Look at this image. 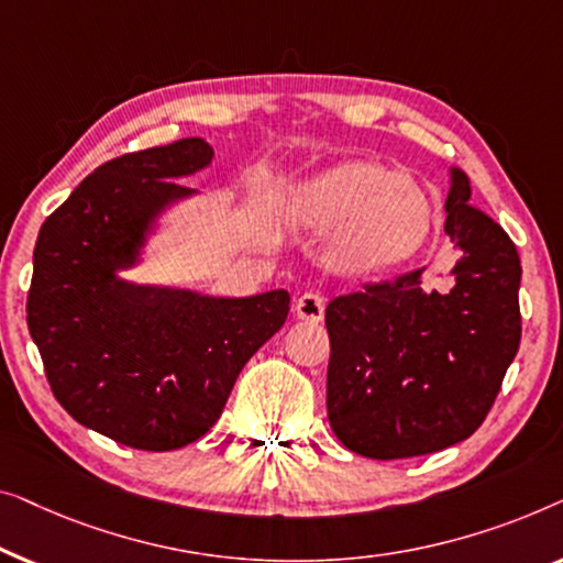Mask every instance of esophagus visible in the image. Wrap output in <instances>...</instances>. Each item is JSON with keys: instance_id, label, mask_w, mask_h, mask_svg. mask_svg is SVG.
Here are the masks:
<instances>
[{"instance_id": "obj_1", "label": "esophagus", "mask_w": 563, "mask_h": 563, "mask_svg": "<svg viewBox=\"0 0 563 563\" xmlns=\"http://www.w3.org/2000/svg\"><path fill=\"white\" fill-rule=\"evenodd\" d=\"M323 308H327V300L319 292H303V296L296 298L292 303V311H296L298 319L319 323L323 319Z\"/></svg>"}]
</instances>
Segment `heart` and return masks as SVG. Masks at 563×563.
<instances>
[{"mask_svg":"<svg viewBox=\"0 0 563 563\" xmlns=\"http://www.w3.org/2000/svg\"><path fill=\"white\" fill-rule=\"evenodd\" d=\"M296 219L308 227H339L329 263L342 273H377L402 265L431 232V206L418 188L385 165H336L303 186Z\"/></svg>","mask_w":563,"mask_h":563,"instance_id":"b5f03b06","label":"heart"}]
</instances>
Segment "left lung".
Returning <instances> with one entry per match:
<instances>
[{"label": "left lung", "instance_id": "8db88e82", "mask_svg": "<svg viewBox=\"0 0 563 563\" xmlns=\"http://www.w3.org/2000/svg\"><path fill=\"white\" fill-rule=\"evenodd\" d=\"M446 234L464 257L426 288L421 273L369 283L327 306L331 431L354 454L408 459L470 439L520 346V257L449 168Z\"/></svg>", "mask_w": 563, "mask_h": 563}]
</instances>
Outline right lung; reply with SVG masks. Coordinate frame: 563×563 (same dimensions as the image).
Returning a JSON list of instances; mask_svg holds the SVG:
<instances>
[{
	"instance_id": "add662e5",
	"label": "right lung",
	"mask_w": 563,
	"mask_h": 563,
	"mask_svg": "<svg viewBox=\"0 0 563 563\" xmlns=\"http://www.w3.org/2000/svg\"><path fill=\"white\" fill-rule=\"evenodd\" d=\"M201 137L114 157L45 219L35 242L27 329L55 400L86 429L142 451H173L219 421L247 360L288 319V290L203 296L122 278L161 217L199 191Z\"/></svg>"
}]
</instances>
